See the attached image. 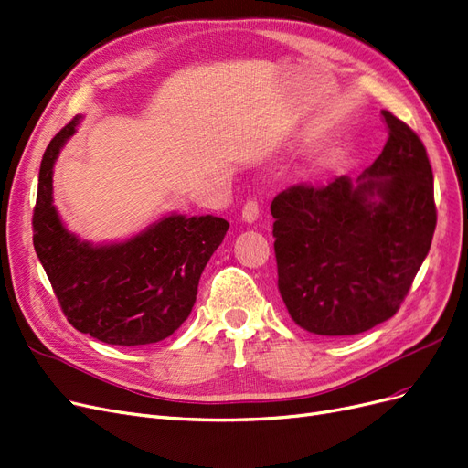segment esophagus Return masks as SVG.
Here are the masks:
<instances>
[{
  "instance_id": "1",
  "label": "esophagus",
  "mask_w": 468,
  "mask_h": 468,
  "mask_svg": "<svg viewBox=\"0 0 468 468\" xmlns=\"http://www.w3.org/2000/svg\"><path fill=\"white\" fill-rule=\"evenodd\" d=\"M258 216H261V204H258L256 198L247 200V204L243 206V219L247 223H252L258 219Z\"/></svg>"
}]
</instances>
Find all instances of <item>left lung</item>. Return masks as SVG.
<instances>
[{"mask_svg": "<svg viewBox=\"0 0 468 468\" xmlns=\"http://www.w3.org/2000/svg\"><path fill=\"white\" fill-rule=\"evenodd\" d=\"M388 143L358 181L292 185L273 198L278 289L316 335H355L389 320L436 231L434 173L419 134L382 112Z\"/></svg>", "mask_w": 468, "mask_h": 468, "instance_id": "8db88e82", "label": "left lung"}]
</instances>
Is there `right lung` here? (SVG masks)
<instances>
[{
  "instance_id": "obj_1",
  "label": "right lung",
  "mask_w": 468,
  "mask_h": 468,
  "mask_svg": "<svg viewBox=\"0 0 468 468\" xmlns=\"http://www.w3.org/2000/svg\"><path fill=\"white\" fill-rule=\"evenodd\" d=\"M79 117L48 144L32 216V243L69 324L121 347L158 343L195 306L198 280L229 229L216 216L171 214L125 243L94 247L69 233L54 206V164Z\"/></svg>"
}]
</instances>
